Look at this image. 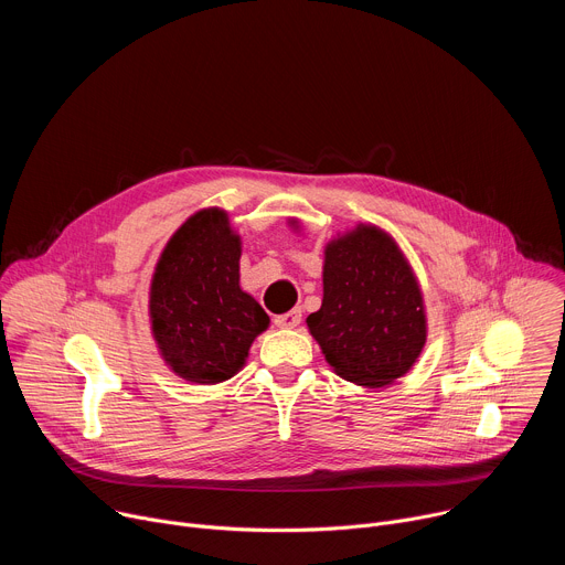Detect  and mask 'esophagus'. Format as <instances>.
<instances>
[{
  "label": "esophagus",
  "mask_w": 565,
  "mask_h": 565,
  "mask_svg": "<svg viewBox=\"0 0 565 565\" xmlns=\"http://www.w3.org/2000/svg\"><path fill=\"white\" fill-rule=\"evenodd\" d=\"M299 321H301V310L299 308H292L290 312H284V315L275 317V324L279 329H295V327H299Z\"/></svg>",
  "instance_id": "esophagus-1"
}]
</instances>
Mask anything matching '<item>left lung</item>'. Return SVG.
<instances>
[{"label": "left lung", "instance_id": "obj_1", "mask_svg": "<svg viewBox=\"0 0 565 565\" xmlns=\"http://www.w3.org/2000/svg\"><path fill=\"white\" fill-rule=\"evenodd\" d=\"M321 277L324 299L306 324L333 371L369 388L409 373L427 342V315L393 236L360 223L329 241Z\"/></svg>", "mask_w": 565, "mask_h": 565}]
</instances>
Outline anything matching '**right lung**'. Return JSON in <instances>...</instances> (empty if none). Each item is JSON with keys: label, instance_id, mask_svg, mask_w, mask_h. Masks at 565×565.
Instances as JSON below:
<instances>
[{"label": "right lung", "instance_id": "add662e5", "mask_svg": "<svg viewBox=\"0 0 565 565\" xmlns=\"http://www.w3.org/2000/svg\"><path fill=\"white\" fill-rule=\"evenodd\" d=\"M241 236L218 207L192 214L168 241L149 286L160 358L183 380L216 384L246 364L270 317L238 286Z\"/></svg>", "mask_w": 565, "mask_h": 565}]
</instances>
